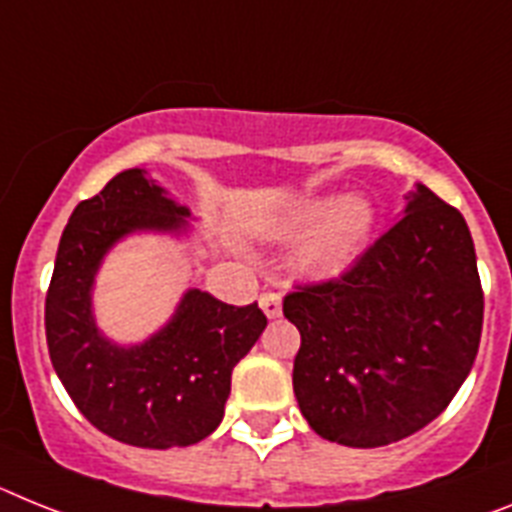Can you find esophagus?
Segmentation results:
<instances>
[{
	"instance_id": "obj_1",
	"label": "esophagus",
	"mask_w": 512,
	"mask_h": 512,
	"mask_svg": "<svg viewBox=\"0 0 512 512\" xmlns=\"http://www.w3.org/2000/svg\"><path fill=\"white\" fill-rule=\"evenodd\" d=\"M260 307H263L265 317H270V320H276L278 315H281V296L273 294V291H265L263 296H260Z\"/></svg>"
}]
</instances>
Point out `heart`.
<instances>
[{"label":"heart","mask_w":512,"mask_h":512,"mask_svg":"<svg viewBox=\"0 0 512 512\" xmlns=\"http://www.w3.org/2000/svg\"><path fill=\"white\" fill-rule=\"evenodd\" d=\"M377 213L364 195H317L296 205L273 234L294 242V268L307 278L341 276L364 255L375 234Z\"/></svg>","instance_id":"1"}]
</instances>
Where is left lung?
I'll return each instance as SVG.
<instances>
[{
	"label": "left lung",
	"instance_id": "obj_1",
	"mask_svg": "<svg viewBox=\"0 0 512 512\" xmlns=\"http://www.w3.org/2000/svg\"><path fill=\"white\" fill-rule=\"evenodd\" d=\"M401 221L338 281L283 299L302 346L294 395L322 440L382 448L445 411L474 367L484 296L474 239L416 182Z\"/></svg>",
	"mask_w": 512,
	"mask_h": 512
}]
</instances>
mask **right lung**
Returning a JSON list of instances; mask_svg holds the SVG:
<instances>
[{
    "label": "right lung",
    "mask_w": 512,
    "mask_h": 512,
    "mask_svg": "<svg viewBox=\"0 0 512 512\" xmlns=\"http://www.w3.org/2000/svg\"><path fill=\"white\" fill-rule=\"evenodd\" d=\"M135 234L187 242L192 210L145 169H127L72 210L46 294L51 364L80 414L135 448H187L223 419L231 372L263 336V309L187 289L156 333L119 343L101 330L93 291L111 249Z\"/></svg>",
    "instance_id": "1"
}]
</instances>
